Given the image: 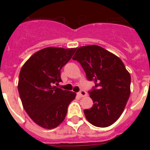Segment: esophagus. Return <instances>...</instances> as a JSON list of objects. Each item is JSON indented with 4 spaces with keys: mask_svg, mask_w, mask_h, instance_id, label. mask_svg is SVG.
<instances>
[{
    "mask_svg": "<svg viewBox=\"0 0 150 150\" xmlns=\"http://www.w3.org/2000/svg\"><path fill=\"white\" fill-rule=\"evenodd\" d=\"M78 94H79V96L80 97H84V96H87L86 92L85 91V90H81V91H79L78 93Z\"/></svg>",
    "mask_w": 150,
    "mask_h": 150,
    "instance_id": "34e87169",
    "label": "esophagus"
}]
</instances>
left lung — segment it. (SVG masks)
Segmentation results:
<instances>
[{
  "mask_svg": "<svg viewBox=\"0 0 150 150\" xmlns=\"http://www.w3.org/2000/svg\"><path fill=\"white\" fill-rule=\"evenodd\" d=\"M72 59L82 65L87 79L95 83L89 91L93 105L84 110L86 117L96 127L111 125L123 113L130 96V74L121 59L97 45L78 48Z\"/></svg>",
  "mask_w": 150,
  "mask_h": 150,
  "instance_id": "8db88e82",
  "label": "left lung"
}]
</instances>
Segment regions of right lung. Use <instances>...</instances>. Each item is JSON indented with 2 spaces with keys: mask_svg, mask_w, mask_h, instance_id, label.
I'll return each instance as SVG.
<instances>
[{
  "mask_svg": "<svg viewBox=\"0 0 150 150\" xmlns=\"http://www.w3.org/2000/svg\"><path fill=\"white\" fill-rule=\"evenodd\" d=\"M76 49L47 47L29 57L19 73L18 89L22 106L32 120L44 128H56L65 118L75 93L56 86L61 69Z\"/></svg>",
  "mask_w": 150,
  "mask_h": 150,
  "instance_id": "add662e5",
  "label": "right lung"
}]
</instances>
